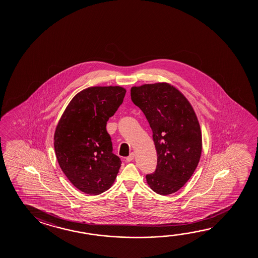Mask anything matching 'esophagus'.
<instances>
[{"instance_id":"1","label":"esophagus","mask_w":258,"mask_h":258,"mask_svg":"<svg viewBox=\"0 0 258 258\" xmlns=\"http://www.w3.org/2000/svg\"><path fill=\"white\" fill-rule=\"evenodd\" d=\"M134 156H135L134 153H131V154H130V156L126 157V161H127V162H131V161H132L133 159H134Z\"/></svg>"}]
</instances>
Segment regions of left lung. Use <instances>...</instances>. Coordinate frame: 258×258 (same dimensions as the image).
Instances as JSON below:
<instances>
[{
    "label": "left lung",
    "instance_id": "1",
    "mask_svg": "<svg viewBox=\"0 0 258 258\" xmlns=\"http://www.w3.org/2000/svg\"><path fill=\"white\" fill-rule=\"evenodd\" d=\"M131 100L153 132L157 164L146 175L160 195L173 194L190 179L202 154V132L195 110L182 93L165 83L132 87Z\"/></svg>",
    "mask_w": 258,
    "mask_h": 258
}]
</instances>
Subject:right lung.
Returning <instances> with one entry per match:
<instances>
[{"instance_id": "1", "label": "right lung", "mask_w": 258, "mask_h": 258, "mask_svg": "<svg viewBox=\"0 0 258 258\" xmlns=\"http://www.w3.org/2000/svg\"><path fill=\"white\" fill-rule=\"evenodd\" d=\"M125 94L119 86L85 89L73 98L55 128L60 167L73 185L87 195L104 192L117 177L121 161L112 152L106 125Z\"/></svg>"}]
</instances>
